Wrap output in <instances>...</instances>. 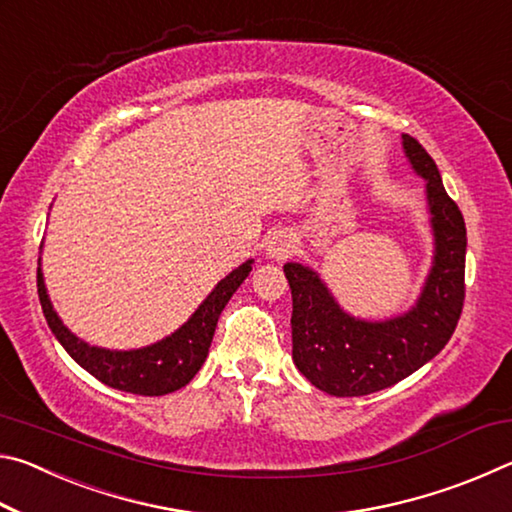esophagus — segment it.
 I'll return each instance as SVG.
<instances>
[{
    "instance_id": "esophagus-1",
    "label": "esophagus",
    "mask_w": 512,
    "mask_h": 512,
    "mask_svg": "<svg viewBox=\"0 0 512 512\" xmlns=\"http://www.w3.org/2000/svg\"><path fill=\"white\" fill-rule=\"evenodd\" d=\"M298 248H300V239L296 232L277 230L273 232V237L268 239L266 255L268 259H273V262H284V259H289L293 253H298Z\"/></svg>"
}]
</instances>
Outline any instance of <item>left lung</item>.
<instances>
[{
  "instance_id": "left-lung-1",
  "label": "left lung",
  "mask_w": 512,
  "mask_h": 512,
  "mask_svg": "<svg viewBox=\"0 0 512 512\" xmlns=\"http://www.w3.org/2000/svg\"><path fill=\"white\" fill-rule=\"evenodd\" d=\"M404 155L424 178L433 259L415 305L400 316L363 320L345 311L314 268L284 264L293 314V363L311 384L336 397L370 395L431 361L452 339L465 300V221L447 196L436 162L411 135Z\"/></svg>"
}]
</instances>
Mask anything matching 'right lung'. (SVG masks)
Instances as JSON below:
<instances>
[{
  "instance_id": "1",
  "label": "right lung",
  "mask_w": 512,
  "mask_h": 512,
  "mask_svg": "<svg viewBox=\"0 0 512 512\" xmlns=\"http://www.w3.org/2000/svg\"><path fill=\"white\" fill-rule=\"evenodd\" d=\"M42 250V246H40ZM253 271V259H248L235 271L228 273L216 284L210 296H207L198 309L189 316L187 323L180 325L176 332L164 336L162 341L146 345L137 350H108L97 345L85 343L79 336L69 332L58 318L54 305H51L49 293L45 287L42 268L38 266V296L42 305V314L58 343L67 350L81 368L97 377L103 384L117 391L133 395H167L187 386L189 381L207 359L212 336L223 307L228 305L241 282Z\"/></svg>"
}]
</instances>
